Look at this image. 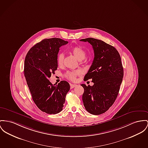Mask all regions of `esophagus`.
<instances>
[{
  "label": "esophagus",
  "instance_id": "esophagus-1",
  "mask_svg": "<svg viewBox=\"0 0 148 148\" xmlns=\"http://www.w3.org/2000/svg\"><path fill=\"white\" fill-rule=\"evenodd\" d=\"M77 86V85H76V84H70V86H71V89H73V88H74L75 87H76Z\"/></svg>",
  "mask_w": 148,
  "mask_h": 148
}]
</instances>
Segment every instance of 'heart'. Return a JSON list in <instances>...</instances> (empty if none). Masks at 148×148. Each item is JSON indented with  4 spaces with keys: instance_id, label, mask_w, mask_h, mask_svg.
Here are the masks:
<instances>
[{
    "instance_id": "heart-1",
    "label": "heart",
    "mask_w": 148,
    "mask_h": 148,
    "mask_svg": "<svg viewBox=\"0 0 148 148\" xmlns=\"http://www.w3.org/2000/svg\"><path fill=\"white\" fill-rule=\"evenodd\" d=\"M72 54L77 58L79 60H82L85 59L86 56V51L82 49L79 46H75L71 48V49ZM64 57V54L63 53H59L57 55V63L59 66H62L63 63V59ZM80 73V72L79 71H68L65 76L67 79H69L71 81H75L76 78V76Z\"/></svg>"
}]
</instances>
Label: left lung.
<instances>
[{"label":"left lung","mask_w":148,"mask_h":148,"mask_svg":"<svg viewBox=\"0 0 148 148\" xmlns=\"http://www.w3.org/2000/svg\"><path fill=\"white\" fill-rule=\"evenodd\" d=\"M88 42L94 50V58L84 81L92 79L93 86L85 84L82 101L90 113L99 115L105 113L117 97L123 77L120 55L116 49L100 40L86 38L80 40Z\"/></svg>","instance_id":"obj_1"}]
</instances>
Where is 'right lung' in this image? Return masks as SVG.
<instances>
[{
    "label": "right lung",
    "mask_w": 148,
    "mask_h": 148,
    "mask_svg": "<svg viewBox=\"0 0 148 148\" xmlns=\"http://www.w3.org/2000/svg\"><path fill=\"white\" fill-rule=\"evenodd\" d=\"M69 42L59 38L45 39L28 51L24 65V75L32 99L37 107L48 114L62 111L69 83L62 81L53 85L49 78L57 69L59 48Z\"/></svg>",
    "instance_id": "1"
}]
</instances>
